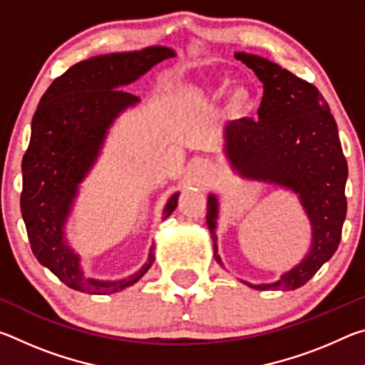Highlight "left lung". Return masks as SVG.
Here are the masks:
<instances>
[{"instance_id": "left-lung-1", "label": "left lung", "mask_w": 365, "mask_h": 365, "mask_svg": "<svg viewBox=\"0 0 365 365\" xmlns=\"http://www.w3.org/2000/svg\"><path fill=\"white\" fill-rule=\"evenodd\" d=\"M235 58L256 73L264 93L257 117H242L225 125V153L232 168L242 177L293 191L311 225L306 256L279 280L240 282L259 292H289L311 280L335 255L346 217L348 164L336 122L316 86L257 54L242 51ZM219 212L217 195L209 193L206 224L215 261L224 267L215 233Z\"/></svg>"}]
</instances>
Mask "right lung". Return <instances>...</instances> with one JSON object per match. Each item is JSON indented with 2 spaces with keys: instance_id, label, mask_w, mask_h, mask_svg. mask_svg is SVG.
<instances>
[{
  "instance_id": "obj_1",
  "label": "right lung",
  "mask_w": 365,
  "mask_h": 365,
  "mask_svg": "<svg viewBox=\"0 0 365 365\" xmlns=\"http://www.w3.org/2000/svg\"><path fill=\"white\" fill-rule=\"evenodd\" d=\"M169 58H175L172 48L148 46L82 61L49 85L34 114L30 143L22 159V219L38 262L77 292H122L135 285L154 262L153 245L146 262L132 275L119 280L91 279L67 240L66 225L80 183L100 158L110 127L140 103L138 96L122 88ZM178 195L177 191L165 202L164 220L177 207Z\"/></svg>"
}]
</instances>
